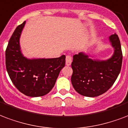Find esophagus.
<instances>
[{
  "instance_id": "34e87169",
  "label": "esophagus",
  "mask_w": 128,
  "mask_h": 128,
  "mask_svg": "<svg viewBox=\"0 0 128 128\" xmlns=\"http://www.w3.org/2000/svg\"><path fill=\"white\" fill-rule=\"evenodd\" d=\"M72 63V57L70 56H66V64L67 66H70Z\"/></svg>"
}]
</instances>
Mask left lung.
<instances>
[{
    "instance_id": "1",
    "label": "left lung",
    "mask_w": 128,
    "mask_h": 128,
    "mask_svg": "<svg viewBox=\"0 0 128 128\" xmlns=\"http://www.w3.org/2000/svg\"><path fill=\"white\" fill-rule=\"evenodd\" d=\"M109 40L114 52L107 60H92L84 52L73 56L71 82L80 94L88 97L99 96L112 87L118 76L123 58L120 41L116 34L110 36Z\"/></svg>"
}]
</instances>
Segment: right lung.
Returning <instances> with one entry per match:
<instances>
[{
  "instance_id": "obj_1",
  "label": "right lung",
  "mask_w": 128,
  "mask_h": 128,
  "mask_svg": "<svg viewBox=\"0 0 128 128\" xmlns=\"http://www.w3.org/2000/svg\"><path fill=\"white\" fill-rule=\"evenodd\" d=\"M25 25L24 21L18 25L9 40L5 52L6 68L11 81L20 92L32 97L44 96L55 85L65 66L66 56L33 59L25 57L19 42Z\"/></svg>"
}]
</instances>
